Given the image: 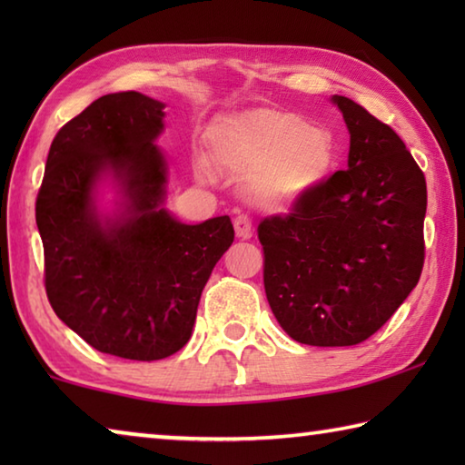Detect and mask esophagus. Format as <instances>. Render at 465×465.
<instances>
[{
  "mask_svg": "<svg viewBox=\"0 0 465 465\" xmlns=\"http://www.w3.org/2000/svg\"><path fill=\"white\" fill-rule=\"evenodd\" d=\"M233 227H235V235L240 240H250L252 238V219L248 215L240 213L233 219Z\"/></svg>",
  "mask_w": 465,
  "mask_h": 465,
  "instance_id": "34e87169",
  "label": "esophagus"
}]
</instances>
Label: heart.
Wrapping results in <instances>:
<instances>
[{"label": "heart", "mask_w": 465, "mask_h": 465, "mask_svg": "<svg viewBox=\"0 0 465 465\" xmlns=\"http://www.w3.org/2000/svg\"><path fill=\"white\" fill-rule=\"evenodd\" d=\"M209 143L219 166L248 176L250 201L271 213H285L310 199L334 163L328 131L277 108L222 116L209 131Z\"/></svg>", "instance_id": "heart-1"}]
</instances>
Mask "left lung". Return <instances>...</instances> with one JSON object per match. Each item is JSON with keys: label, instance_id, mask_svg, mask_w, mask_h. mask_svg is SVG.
<instances>
[{"label": "left lung", "instance_id": "obj_1", "mask_svg": "<svg viewBox=\"0 0 465 465\" xmlns=\"http://www.w3.org/2000/svg\"><path fill=\"white\" fill-rule=\"evenodd\" d=\"M349 168L287 215L258 225L264 291L293 341L352 346L404 303L424 264L427 180L404 141L346 96Z\"/></svg>", "mask_w": 465, "mask_h": 465}]
</instances>
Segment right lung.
I'll return each mask as SVG.
<instances>
[{
	"instance_id": "obj_1",
	"label": "right lung",
	"mask_w": 465,
	"mask_h": 465,
	"mask_svg": "<svg viewBox=\"0 0 465 465\" xmlns=\"http://www.w3.org/2000/svg\"><path fill=\"white\" fill-rule=\"evenodd\" d=\"M162 121V102L139 92L94 100L54 135L36 196L51 308L96 351L131 361L183 349L233 242L227 215L186 225L162 207L166 160L153 145ZM106 171L125 196L116 220H102L93 203Z\"/></svg>"
}]
</instances>
